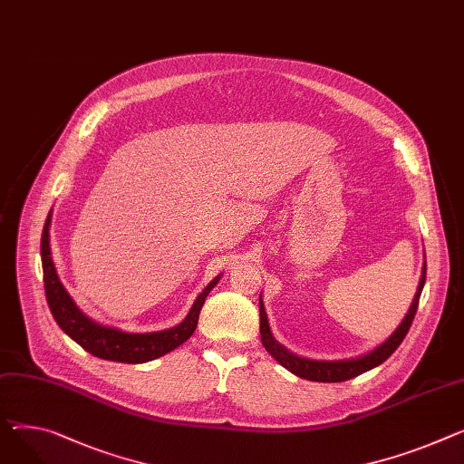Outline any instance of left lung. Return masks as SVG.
Wrapping results in <instances>:
<instances>
[{
    "label": "left lung",
    "mask_w": 464,
    "mask_h": 464,
    "mask_svg": "<svg viewBox=\"0 0 464 464\" xmlns=\"http://www.w3.org/2000/svg\"><path fill=\"white\" fill-rule=\"evenodd\" d=\"M425 272H427V265L423 261L420 284H418L414 300L409 307L405 319L401 321V324L393 330V334L386 339V342L377 345L373 351H369L356 358H345V360H312V358L298 356V354L291 353L289 349H285L282 343L276 342V337L272 335V330L268 324L263 298L259 296V319H261L259 332H261L263 347L274 360L280 362L287 369V372H291L293 375H296L300 379H307L314 382H343V381L354 379V377L369 372V369L381 365L384 360H388L393 354V351L401 345V342L405 339V335L414 321L416 310H418V302H420V296H421V291L425 285Z\"/></svg>",
    "instance_id": "8db88e82"
}]
</instances>
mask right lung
I'll return each instance as SVG.
<instances>
[{"label":"right lung","instance_id":"add662e5","mask_svg":"<svg viewBox=\"0 0 464 464\" xmlns=\"http://www.w3.org/2000/svg\"><path fill=\"white\" fill-rule=\"evenodd\" d=\"M50 226H52V210L48 212V218L43 227V238H41L44 291H46L50 312L61 330H63L71 339H74L82 349L102 360L122 362V363H145L154 358H160L171 353L173 349H177L179 345H182L196 332L199 312L205 304V298L224 276V274L216 276L214 280L198 295L188 315L171 328L159 330V332L132 334V332L119 330L115 326H106L87 317L76 305V302L72 300L65 285L61 284L53 259H52Z\"/></svg>","mask_w":464,"mask_h":464}]
</instances>
